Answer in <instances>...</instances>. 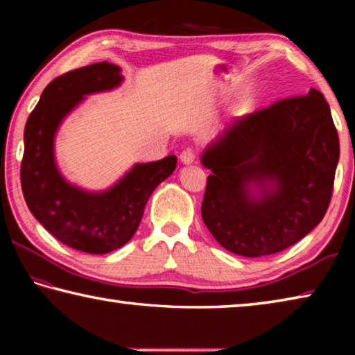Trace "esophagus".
<instances>
[{"label": "esophagus", "mask_w": 355, "mask_h": 355, "mask_svg": "<svg viewBox=\"0 0 355 355\" xmlns=\"http://www.w3.org/2000/svg\"><path fill=\"white\" fill-rule=\"evenodd\" d=\"M180 159H182V163H183V164H191L192 161L196 159V152H194V148H191V147L184 148L183 152H182V155H180Z\"/></svg>", "instance_id": "1"}]
</instances>
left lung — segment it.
<instances>
[{"mask_svg": "<svg viewBox=\"0 0 355 355\" xmlns=\"http://www.w3.org/2000/svg\"><path fill=\"white\" fill-rule=\"evenodd\" d=\"M338 158V133L320 91L275 101L235 120L203 152L211 173L202 219L228 252L277 254L322 220Z\"/></svg>", "mask_w": 355, "mask_h": 355, "instance_id": "1", "label": "left lung"}]
</instances>
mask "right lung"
Listing matches in <instances>:
<instances>
[{
    "instance_id": "right-lung-1",
    "label": "right lung",
    "mask_w": 355,
    "mask_h": 355,
    "mask_svg": "<svg viewBox=\"0 0 355 355\" xmlns=\"http://www.w3.org/2000/svg\"><path fill=\"white\" fill-rule=\"evenodd\" d=\"M120 67L91 64L67 71L44 89L25 127L21 189L29 211L62 244L86 254H107L135 235L156 186L177 167V156L136 164L103 192L76 188L59 172L55 136L64 117L89 94L111 91L122 83Z\"/></svg>"
}]
</instances>
